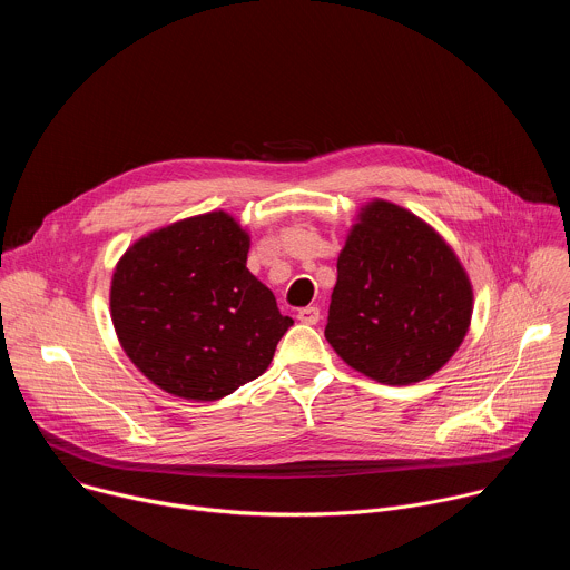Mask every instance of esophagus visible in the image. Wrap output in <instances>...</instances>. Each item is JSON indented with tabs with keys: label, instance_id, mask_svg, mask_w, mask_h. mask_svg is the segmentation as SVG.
Listing matches in <instances>:
<instances>
[{
	"label": "esophagus",
	"instance_id": "obj_1",
	"mask_svg": "<svg viewBox=\"0 0 570 570\" xmlns=\"http://www.w3.org/2000/svg\"><path fill=\"white\" fill-rule=\"evenodd\" d=\"M297 320L302 324H315L320 320V308L317 306H306V308H299L297 311Z\"/></svg>",
	"mask_w": 570,
	"mask_h": 570
}]
</instances>
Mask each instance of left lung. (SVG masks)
<instances>
[{
  "mask_svg": "<svg viewBox=\"0 0 570 570\" xmlns=\"http://www.w3.org/2000/svg\"><path fill=\"white\" fill-rule=\"evenodd\" d=\"M473 286L444 236L411 209L365 203L338 255L324 338L356 372L411 385L462 345Z\"/></svg>",
  "mask_w": 570,
  "mask_h": 570,
  "instance_id": "obj_1",
  "label": "left lung"
}]
</instances>
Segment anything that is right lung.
I'll use <instances>...</instances> for the list:
<instances>
[{"instance_id": "right-lung-1", "label": "right lung", "mask_w": 570, "mask_h": 570, "mask_svg": "<svg viewBox=\"0 0 570 570\" xmlns=\"http://www.w3.org/2000/svg\"><path fill=\"white\" fill-rule=\"evenodd\" d=\"M250 232L216 209L139 236L110 282L130 363L157 387L216 401L262 376L293 324L248 271Z\"/></svg>"}]
</instances>
